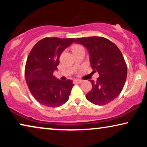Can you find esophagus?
I'll return each instance as SVG.
<instances>
[{"label":"esophagus","mask_w":147,"mask_h":147,"mask_svg":"<svg viewBox=\"0 0 147 147\" xmlns=\"http://www.w3.org/2000/svg\"><path fill=\"white\" fill-rule=\"evenodd\" d=\"M83 82L82 80H74L73 82L74 84H80V83H82V82Z\"/></svg>","instance_id":"1"}]
</instances>
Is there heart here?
Wrapping results in <instances>:
<instances>
[{"label": "heart", "instance_id": "b5f03b06", "mask_svg": "<svg viewBox=\"0 0 147 147\" xmlns=\"http://www.w3.org/2000/svg\"><path fill=\"white\" fill-rule=\"evenodd\" d=\"M83 47H82V45H76L75 46H74L73 47V49H72V51L73 52H75L76 51H78V50H79L80 49H83Z\"/></svg>", "mask_w": 147, "mask_h": 147}]
</instances>
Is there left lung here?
<instances>
[{
	"label": "left lung",
	"instance_id": "left-lung-1",
	"mask_svg": "<svg viewBox=\"0 0 147 147\" xmlns=\"http://www.w3.org/2000/svg\"><path fill=\"white\" fill-rule=\"evenodd\" d=\"M76 43L86 47L90 64L100 77L96 82L90 80L92 89L86 95L96 105H105L120 94L127 76V66L121 51L106 38L90 37L77 38Z\"/></svg>",
	"mask_w": 147,
	"mask_h": 147
}]
</instances>
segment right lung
<instances>
[{"label":"right lung","instance_id":"add662e5","mask_svg":"<svg viewBox=\"0 0 147 147\" xmlns=\"http://www.w3.org/2000/svg\"><path fill=\"white\" fill-rule=\"evenodd\" d=\"M76 39L45 37L34 45L25 69L28 88L38 102L47 107H59L69 99L72 80L61 81L53 75L59 63V56Z\"/></svg>","mask_w":147,"mask_h":147}]
</instances>
